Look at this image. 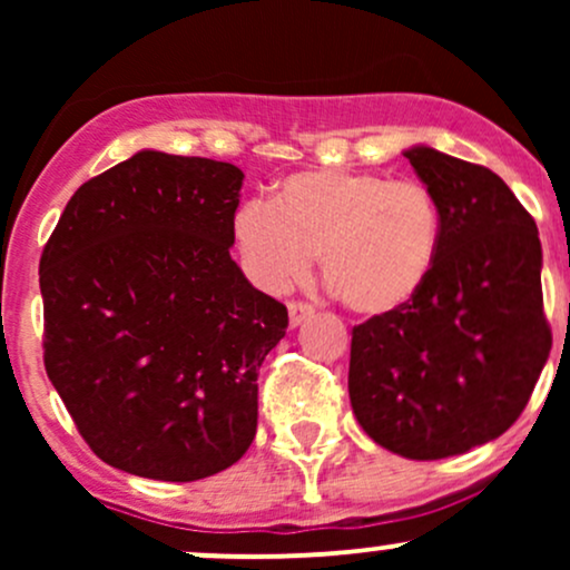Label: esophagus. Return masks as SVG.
Returning <instances> with one entry per match:
<instances>
[{"label":"esophagus","instance_id":"34e87169","mask_svg":"<svg viewBox=\"0 0 570 570\" xmlns=\"http://www.w3.org/2000/svg\"><path fill=\"white\" fill-rule=\"evenodd\" d=\"M313 311H316V307H313L311 303H299V299H292V303H289V322H292V326L303 324L307 316H313Z\"/></svg>","mask_w":570,"mask_h":570}]
</instances>
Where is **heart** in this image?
Wrapping results in <instances>:
<instances>
[{"label":"heart","instance_id":"1","mask_svg":"<svg viewBox=\"0 0 570 570\" xmlns=\"http://www.w3.org/2000/svg\"><path fill=\"white\" fill-rule=\"evenodd\" d=\"M230 235L263 289L305 278L318 254L326 289L340 303L358 316H385L426 286L440 257L442 212L417 179L307 168L284 176L271 203H240Z\"/></svg>","mask_w":570,"mask_h":570}]
</instances>
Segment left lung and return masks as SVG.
I'll return each mask as SVG.
<instances>
[{
	"instance_id": "obj_1",
	"label": "left lung",
	"mask_w": 570,
	"mask_h": 570,
	"mask_svg": "<svg viewBox=\"0 0 570 570\" xmlns=\"http://www.w3.org/2000/svg\"><path fill=\"white\" fill-rule=\"evenodd\" d=\"M404 158L440 203V257L407 305L353 326L348 394L381 448L436 461L512 426L552 330L539 230L501 176L431 147Z\"/></svg>"
}]
</instances>
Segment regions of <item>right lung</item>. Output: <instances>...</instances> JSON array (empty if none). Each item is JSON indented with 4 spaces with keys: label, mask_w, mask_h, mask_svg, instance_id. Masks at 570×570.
<instances>
[{
    "label": "right lung",
    "mask_w": 570,
    "mask_h": 570,
    "mask_svg": "<svg viewBox=\"0 0 570 570\" xmlns=\"http://www.w3.org/2000/svg\"><path fill=\"white\" fill-rule=\"evenodd\" d=\"M244 171L144 149L71 195L39 259L45 372L120 472L193 482L257 434V375L289 326L233 263Z\"/></svg>",
    "instance_id": "right-lung-1"
}]
</instances>
